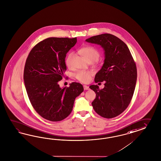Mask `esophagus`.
Returning a JSON list of instances; mask_svg holds the SVG:
<instances>
[{
	"label": "esophagus",
	"instance_id": "esophagus-1",
	"mask_svg": "<svg viewBox=\"0 0 161 161\" xmlns=\"http://www.w3.org/2000/svg\"><path fill=\"white\" fill-rule=\"evenodd\" d=\"M83 87H84V89L86 90H88L90 89L89 87L87 86H86V85H84V86H83Z\"/></svg>",
	"mask_w": 161,
	"mask_h": 161
}]
</instances>
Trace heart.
<instances>
[{
  "label": "heart",
  "mask_w": 161,
  "mask_h": 161,
  "mask_svg": "<svg viewBox=\"0 0 161 161\" xmlns=\"http://www.w3.org/2000/svg\"><path fill=\"white\" fill-rule=\"evenodd\" d=\"M78 53L86 58L88 62L96 61L100 57V53L97 49L92 46H86L78 50ZM74 57L73 52L68 53L65 58V64L68 68L71 67L72 61ZM92 75V72L89 71H78L75 74V77L79 81L82 83H87Z\"/></svg>",
  "instance_id": "b5f03b06"
}]
</instances>
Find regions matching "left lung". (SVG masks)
Segmentation results:
<instances>
[{
	"mask_svg": "<svg viewBox=\"0 0 161 161\" xmlns=\"http://www.w3.org/2000/svg\"><path fill=\"white\" fill-rule=\"evenodd\" d=\"M86 41L100 45L105 55L102 67L94 78L96 83L105 81L104 87L90 86L96 94L93 108L102 117H116L131 102L136 83V64L126 44L113 35H98Z\"/></svg>",
	"mask_w": 161,
	"mask_h": 161,
	"instance_id": "8db88e82",
	"label": "left lung"
}]
</instances>
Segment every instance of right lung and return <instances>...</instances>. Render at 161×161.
Here are the masks:
<instances>
[{
    "instance_id": "obj_1",
    "label": "right lung",
    "mask_w": 161,
    "mask_h": 161,
    "mask_svg": "<svg viewBox=\"0 0 161 161\" xmlns=\"http://www.w3.org/2000/svg\"><path fill=\"white\" fill-rule=\"evenodd\" d=\"M77 38H48L30 51L25 65L24 80L29 100L41 117L58 122L72 112L75 98L84 91L80 83L59 87L67 69L66 54L77 43Z\"/></svg>"
}]
</instances>
